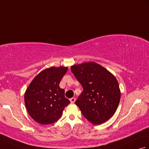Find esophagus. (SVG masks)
I'll return each mask as SVG.
<instances>
[{"mask_svg":"<svg viewBox=\"0 0 149 149\" xmlns=\"http://www.w3.org/2000/svg\"><path fill=\"white\" fill-rule=\"evenodd\" d=\"M70 102H71L72 104L74 103V102H75V98H74V97H72V98H71V99H70Z\"/></svg>","mask_w":149,"mask_h":149,"instance_id":"1","label":"esophagus"}]
</instances>
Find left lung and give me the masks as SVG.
Returning a JSON list of instances; mask_svg holds the SVG:
<instances>
[{
	"mask_svg": "<svg viewBox=\"0 0 149 149\" xmlns=\"http://www.w3.org/2000/svg\"><path fill=\"white\" fill-rule=\"evenodd\" d=\"M71 70L83 88L75 101L83 116L94 125L108 120L115 113L121 95L115 75L93 61L72 65Z\"/></svg>",
	"mask_w": 149,
	"mask_h": 149,
	"instance_id": "1",
	"label": "left lung"
}]
</instances>
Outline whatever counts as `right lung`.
<instances>
[{
    "label": "right lung",
    "instance_id": "add662e5",
    "mask_svg": "<svg viewBox=\"0 0 149 149\" xmlns=\"http://www.w3.org/2000/svg\"><path fill=\"white\" fill-rule=\"evenodd\" d=\"M68 67L46 68L33 79L24 95V102L30 116L42 125L56 122L65 107L70 103L65 97V90L59 83Z\"/></svg>",
    "mask_w": 149,
    "mask_h": 149
}]
</instances>
